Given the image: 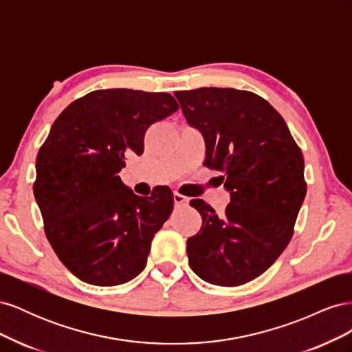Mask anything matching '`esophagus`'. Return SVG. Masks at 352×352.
Segmentation results:
<instances>
[{
    "instance_id": "esophagus-1",
    "label": "esophagus",
    "mask_w": 352,
    "mask_h": 352,
    "mask_svg": "<svg viewBox=\"0 0 352 352\" xmlns=\"http://www.w3.org/2000/svg\"><path fill=\"white\" fill-rule=\"evenodd\" d=\"M173 199H175L176 206H186L188 204V198L182 194H179V192L173 194Z\"/></svg>"
}]
</instances>
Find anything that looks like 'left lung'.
Listing matches in <instances>:
<instances>
[{"instance_id": "8db88e82", "label": "left lung", "mask_w": 352, "mask_h": 352, "mask_svg": "<svg viewBox=\"0 0 352 352\" xmlns=\"http://www.w3.org/2000/svg\"><path fill=\"white\" fill-rule=\"evenodd\" d=\"M189 126L206 141V162L223 173L225 212L202 199V226L186 241L190 269L212 285L258 278L289 243L304 202V158L283 117L258 95L232 88L175 92Z\"/></svg>"}]
</instances>
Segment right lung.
<instances>
[{"instance_id": "right-lung-1", "label": "right lung", "mask_w": 352, "mask_h": 352, "mask_svg": "<svg viewBox=\"0 0 352 352\" xmlns=\"http://www.w3.org/2000/svg\"><path fill=\"white\" fill-rule=\"evenodd\" d=\"M177 109L166 92L100 89L52 124L36 157L34 195L52 250L82 282L116 286L145 269L173 194L163 186L136 195L119 172L127 154L144 153L148 127Z\"/></svg>"}]
</instances>
